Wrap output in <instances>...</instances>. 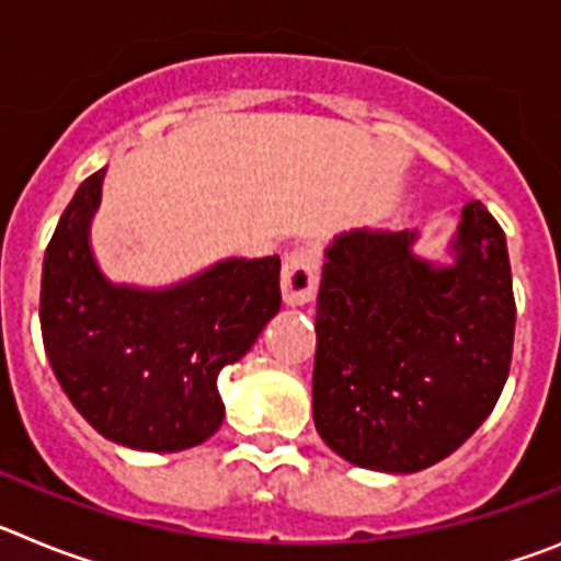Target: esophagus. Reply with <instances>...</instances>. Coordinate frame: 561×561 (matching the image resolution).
Segmentation results:
<instances>
[{
	"label": "esophagus",
	"mask_w": 561,
	"mask_h": 561,
	"mask_svg": "<svg viewBox=\"0 0 561 561\" xmlns=\"http://www.w3.org/2000/svg\"><path fill=\"white\" fill-rule=\"evenodd\" d=\"M320 284V250L317 247H297L289 252L280 272V289L289 306L311 304Z\"/></svg>",
	"instance_id": "34e87169"
}]
</instances>
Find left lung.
<instances>
[{
  "instance_id": "obj_1",
  "label": "left lung",
  "mask_w": 561,
  "mask_h": 561,
  "mask_svg": "<svg viewBox=\"0 0 561 561\" xmlns=\"http://www.w3.org/2000/svg\"><path fill=\"white\" fill-rule=\"evenodd\" d=\"M415 230H351L325 250L317 295L311 408L348 463L410 474L438 463L489 419L514 348L505 232L480 202L449 252H413Z\"/></svg>"
}]
</instances>
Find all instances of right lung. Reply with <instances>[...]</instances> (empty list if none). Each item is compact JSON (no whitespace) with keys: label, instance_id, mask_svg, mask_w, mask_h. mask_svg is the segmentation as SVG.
Instances as JSON below:
<instances>
[{"label":"right lung","instance_id":"obj_1","mask_svg":"<svg viewBox=\"0 0 561 561\" xmlns=\"http://www.w3.org/2000/svg\"><path fill=\"white\" fill-rule=\"evenodd\" d=\"M103 176L78 187L44 252V351L103 438L182 453L221 427L216 379L280 309V257H227L165 289L112 284L89 247Z\"/></svg>","mask_w":561,"mask_h":561}]
</instances>
